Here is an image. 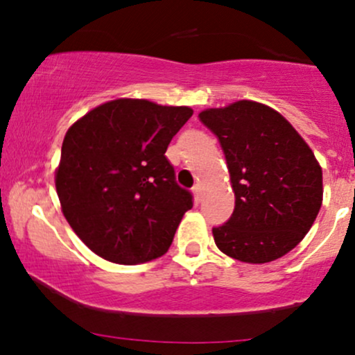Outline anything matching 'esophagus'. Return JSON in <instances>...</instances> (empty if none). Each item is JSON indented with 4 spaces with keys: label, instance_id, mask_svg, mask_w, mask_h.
Instances as JSON below:
<instances>
[{
    "label": "esophagus",
    "instance_id": "1",
    "mask_svg": "<svg viewBox=\"0 0 355 355\" xmlns=\"http://www.w3.org/2000/svg\"><path fill=\"white\" fill-rule=\"evenodd\" d=\"M191 191H193L195 202H200L202 200V187L200 185H195L193 189H191Z\"/></svg>",
    "mask_w": 355,
    "mask_h": 355
}]
</instances>
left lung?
<instances>
[{
  "label": "left lung",
  "mask_w": 355,
  "mask_h": 355,
  "mask_svg": "<svg viewBox=\"0 0 355 355\" xmlns=\"http://www.w3.org/2000/svg\"><path fill=\"white\" fill-rule=\"evenodd\" d=\"M198 118L217 135L235 191L232 217L211 230L215 243L240 262L280 259L319 214V162L294 126L267 105L240 100L203 110Z\"/></svg>",
  "instance_id": "1"
}]
</instances>
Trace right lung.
I'll return each mask as SVG.
<instances>
[{
    "label": "right lung",
    "instance_id": "1",
    "mask_svg": "<svg viewBox=\"0 0 355 355\" xmlns=\"http://www.w3.org/2000/svg\"><path fill=\"white\" fill-rule=\"evenodd\" d=\"M191 115L189 107L120 98L70 126L56 193L71 229L101 259L135 266L172 245L193 197L175 180L165 152Z\"/></svg>",
    "mask_w": 355,
    "mask_h": 355
}]
</instances>
